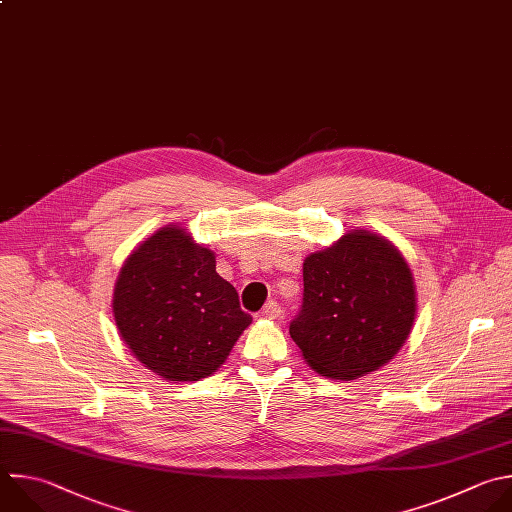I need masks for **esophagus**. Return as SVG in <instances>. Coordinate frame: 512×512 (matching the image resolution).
<instances>
[{
  "instance_id": "34e87169",
  "label": "esophagus",
  "mask_w": 512,
  "mask_h": 512,
  "mask_svg": "<svg viewBox=\"0 0 512 512\" xmlns=\"http://www.w3.org/2000/svg\"><path fill=\"white\" fill-rule=\"evenodd\" d=\"M261 315H263L265 319H279V317L283 315V309H281V305H279L277 301H269V303L263 307Z\"/></svg>"
}]
</instances>
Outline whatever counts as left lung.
<instances>
[{
  "mask_svg": "<svg viewBox=\"0 0 512 512\" xmlns=\"http://www.w3.org/2000/svg\"><path fill=\"white\" fill-rule=\"evenodd\" d=\"M414 275L386 237L352 229L303 261V305L289 333L307 366L358 380L386 366L416 319Z\"/></svg>",
  "mask_w": 512,
  "mask_h": 512,
  "instance_id": "8db88e82",
  "label": "left lung"
}]
</instances>
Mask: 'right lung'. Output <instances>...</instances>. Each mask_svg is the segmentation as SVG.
Segmentation results:
<instances>
[{"instance_id":"obj_1","label":"right lung","mask_w":512,"mask_h":512,"mask_svg":"<svg viewBox=\"0 0 512 512\" xmlns=\"http://www.w3.org/2000/svg\"><path fill=\"white\" fill-rule=\"evenodd\" d=\"M112 313L132 356L175 384L215 374L253 321L215 253L181 225L160 227L128 255Z\"/></svg>"}]
</instances>
